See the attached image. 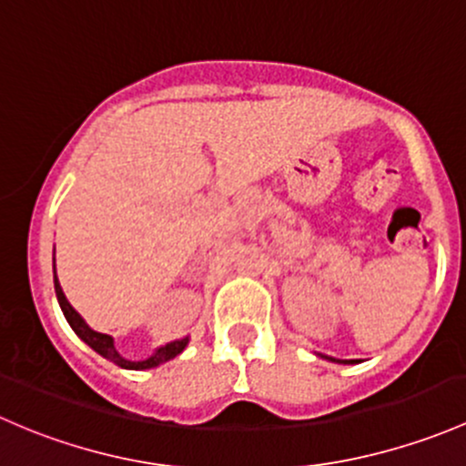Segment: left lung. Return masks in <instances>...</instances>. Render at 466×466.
<instances>
[{
	"label": "left lung",
	"instance_id": "8db88e82",
	"mask_svg": "<svg viewBox=\"0 0 466 466\" xmlns=\"http://www.w3.org/2000/svg\"><path fill=\"white\" fill-rule=\"evenodd\" d=\"M319 357H323V359H328V361H332V363H359V359H334V357H325V354H319Z\"/></svg>",
	"mask_w": 466,
	"mask_h": 466
}]
</instances>
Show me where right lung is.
Instances as JSON below:
<instances>
[{
	"instance_id": "add662e5",
	"label": "right lung",
	"mask_w": 466,
	"mask_h": 466,
	"mask_svg": "<svg viewBox=\"0 0 466 466\" xmlns=\"http://www.w3.org/2000/svg\"><path fill=\"white\" fill-rule=\"evenodd\" d=\"M54 287H56L57 303H60L62 314H65L66 323L71 325V329H74V332L78 334V337L83 339L85 343H87L89 348L94 350V352H98L100 357H105L107 361L116 363V366L126 368V370H150V368H157V366H161V363L175 359L177 354L184 352L186 345H188L190 337H184V339H177V340H170V343L161 345V348H157L155 352L150 354V357L141 359V361H132V359L123 357V354L118 352L116 348H114V339L109 337V334H103V332H96V329H91L89 325L85 323L83 316H80L78 311L71 307L69 300H66L65 291H62L60 282H57V276H56V248H54Z\"/></svg>"
}]
</instances>
